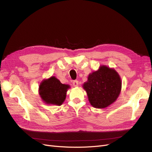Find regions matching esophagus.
Returning a JSON list of instances; mask_svg holds the SVG:
<instances>
[{"instance_id":"esophagus-1","label":"esophagus","mask_w":152,"mask_h":152,"mask_svg":"<svg viewBox=\"0 0 152 152\" xmlns=\"http://www.w3.org/2000/svg\"><path fill=\"white\" fill-rule=\"evenodd\" d=\"M73 86L74 87H77L78 86H79V82H78V80H73Z\"/></svg>"}]
</instances>
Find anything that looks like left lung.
I'll return each mask as SVG.
<instances>
[{"mask_svg":"<svg viewBox=\"0 0 152 152\" xmlns=\"http://www.w3.org/2000/svg\"><path fill=\"white\" fill-rule=\"evenodd\" d=\"M121 87L118 73L113 68L104 65L90 73L87 81L83 84L89 103L96 108H104L115 102Z\"/></svg>","mask_w":152,"mask_h":152,"instance_id":"obj_1","label":"left lung"}]
</instances>
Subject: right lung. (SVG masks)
Listing matches in <instances>:
<instances>
[{
  "label": "right lung",
  "instance_id": "right-lung-1",
  "mask_svg": "<svg viewBox=\"0 0 152 152\" xmlns=\"http://www.w3.org/2000/svg\"><path fill=\"white\" fill-rule=\"evenodd\" d=\"M70 86L63 84L55 77H51L41 82L39 91L40 98L45 103L61 105L65 100L66 92Z\"/></svg>",
  "mask_w": 152,
  "mask_h": 152
}]
</instances>
